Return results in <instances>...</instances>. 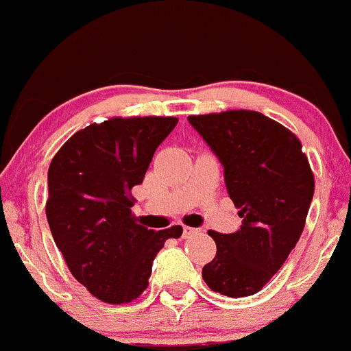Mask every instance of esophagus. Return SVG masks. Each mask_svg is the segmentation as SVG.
<instances>
[{"label": "esophagus", "mask_w": 351, "mask_h": 351, "mask_svg": "<svg viewBox=\"0 0 351 351\" xmlns=\"http://www.w3.org/2000/svg\"><path fill=\"white\" fill-rule=\"evenodd\" d=\"M197 232V228H193V227H182V237L184 239H187V237H191V235L193 234H196Z\"/></svg>", "instance_id": "34e87169"}]
</instances>
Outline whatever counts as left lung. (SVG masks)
<instances>
[{"mask_svg":"<svg viewBox=\"0 0 351 351\" xmlns=\"http://www.w3.org/2000/svg\"><path fill=\"white\" fill-rule=\"evenodd\" d=\"M217 155L225 186L242 218L234 234L210 230L217 244L203 280L213 292L247 297L283 266L304 230L314 176L292 131L256 110L189 116Z\"/></svg>","mask_w":351,"mask_h":351,"instance_id":"obj_1","label":"left lung"}]
</instances>
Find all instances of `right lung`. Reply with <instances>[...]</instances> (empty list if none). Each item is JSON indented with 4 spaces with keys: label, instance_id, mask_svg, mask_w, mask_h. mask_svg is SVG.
<instances>
[{
    "label": "right lung",
    "instance_id": "obj_1",
    "mask_svg": "<svg viewBox=\"0 0 351 351\" xmlns=\"http://www.w3.org/2000/svg\"><path fill=\"white\" fill-rule=\"evenodd\" d=\"M176 117H112L73 134L47 172L46 215L71 275L93 297L126 304L143 293L155 256L182 227L150 230L131 215V189L143 182Z\"/></svg>",
    "mask_w": 351,
    "mask_h": 351
}]
</instances>
